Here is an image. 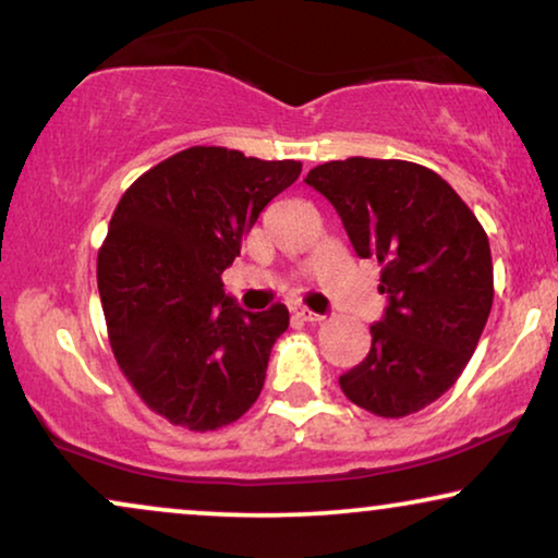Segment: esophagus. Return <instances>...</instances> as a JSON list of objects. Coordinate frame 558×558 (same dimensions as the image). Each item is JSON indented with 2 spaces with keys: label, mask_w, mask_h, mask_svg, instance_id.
<instances>
[{
  "label": "esophagus",
  "mask_w": 558,
  "mask_h": 558,
  "mask_svg": "<svg viewBox=\"0 0 558 558\" xmlns=\"http://www.w3.org/2000/svg\"><path fill=\"white\" fill-rule=\"evenodd\" d=\"M294 315L302 319V323H319V319H325L323 315H317V312H312L307 307H294Z\"/></svg>",
  "instance_id": "34e87169"
}]
</instances>
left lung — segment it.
<instances>
[{"label":"left lung","mask_w":558,"mask_h":558,"mask_svg":"<svg viewBox=\"0 0 558 558\" xmlns=\"http://www.w3.org/2000/svg\"><path fill=\"white\" fill-rule=\"evenodd\" d=\"M361 258H378L386 312L371 350L340 376L355 407L399 418L454 386L493 307L487 235L437 172L403 159H335L310 170Z\"/></svg>","instance_id":"obj_1"}]
</instances>
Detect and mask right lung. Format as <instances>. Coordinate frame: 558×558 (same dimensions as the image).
Returning a JSON list of instances; mask_svg holds the SVG:
<instances>
[{
  "label": "right lung",
  "mask_w": 558,
  "mask_h": 558,
  "mask_svg": "<svg viewBox=\"0 0 558 558\" xmlns=\"http://www.w3.org/2000/svg\"><path fill=\"white\" fill-rule=\"evenodd\" d=\"M300 172L294 159L190 147L144 172L113 210L96 269L111 350L142 401L170 424L220 429L262 393L289 312L241 310L220 274Z\"/></svg>",
  "instance_id": "obj_1"
}]
</instances>
